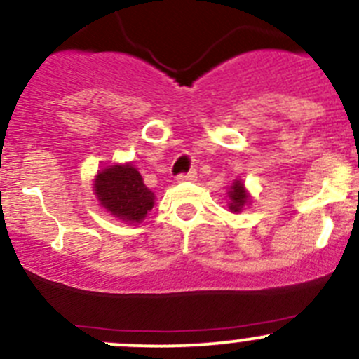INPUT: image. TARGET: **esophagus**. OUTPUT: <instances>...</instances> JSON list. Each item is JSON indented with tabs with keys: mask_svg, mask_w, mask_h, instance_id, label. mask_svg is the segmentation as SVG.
I'll return each mask as SVG.
<instances>
[{
	"mask_svg": "<svg viewBox=\"0 0 359 359\" xmlns=\"http://www.w3.org/2000/svg\"><path fill=\"white\" fill-rule=\"evenodd\" d=\"M197 180V171H188L178 176V181H195Z\"/></svg>",
	"mask_w": 359,
	"mask_h": 359,
	"instance_id": "1",
	"label": "esophagus"
}]
</instances>
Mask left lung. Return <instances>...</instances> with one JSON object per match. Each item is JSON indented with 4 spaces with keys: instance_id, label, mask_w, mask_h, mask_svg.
<instances>
[{
    "instance_id": "1",
    "label": "left lung",
    "mask_w": 359,
    "mask_h": 359,
    "mask_svg": "<svg viewBox=\"0 0 359 359\" xmlns=\"http://www.w3.org/2000/svg\"><path fill=\"white\" fill-rule=\"evenodd\" d=\"M229 194H230V201H232L230 202V211H233V212L241 211V209H243V205L250 201L246 190H244V184L241 183V181H236V183H233V187L230 188Z\"/></svg>"
}]
</instances>
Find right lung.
Segmentation results:
<instances>
[{
	"label": "right lung",
	"instance_id": "right-lung-1",
	"mask_svg": "<svg viewBox=\"0 0 359 359\" xmlns=\"http://www.w3.org/2000/svg\"><path fill=\"white\" fill-rule=\"evenodd\" d=\"M94 190L102 208L122 222L140 223L154 208L155 195L133 165L102 169L95 178Z\"/></svg>",
	"mask_w": 359,
	"mask_h": 359
}]
</instances>
